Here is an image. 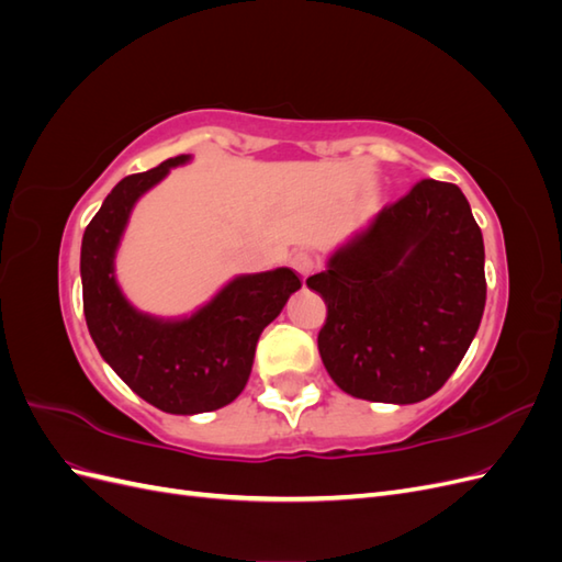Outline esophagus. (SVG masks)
Instances as JSON below:
<instances>
[{
    "instance_id": "34e87169",
    "label": "esophagus",
    "mask_w": 562,
    "mask_h": 562,
    "mask_svg": "<svg viewBox=\"0 0 562 562\" xmlns=\"http://www.w3.org/2000/svg\"><path fill=\"white\" fill-rule=\"evenodd\" d=\"M291 267L297 271V274L302 277V279H307L312 271L316 269V262H314V258L310 252H304V250H300V252H295L293 258H291Z\"/></svg>"
}]
</instances>
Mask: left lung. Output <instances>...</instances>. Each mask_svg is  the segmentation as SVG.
<instances>
[{
    "mask_svg": "<svg viewBox=\"0 0 562 562\" xmlns=\"http://www.w3.org/2000/svg\"><path fill=\"white\" fill-rule=\"evenodd\" d=\"M328 307L318 353L347 394L419 403L448 382L485 310V248L457 184L419 180L307 279Z\"/></svg>",
    "mask_w": 562,
    "mask_h": 562,
    "instance_id": "obj_1",
    "label": "left lung"
}]
</instances>
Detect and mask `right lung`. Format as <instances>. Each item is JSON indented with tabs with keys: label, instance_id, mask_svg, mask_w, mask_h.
Listing matches in <instances>:
<instances>
[{
	"label": "right lung",
	"instance_id": "1",
	"mask_svg": "<svg viewBox=\"0 0 562 562\" xmlns=\"http://www.w3.org/2000/svg\"><path fill=\"white\" fill-rule=\"evenodd\" d=\"M190 155L124 178L81 239L83 316L105 363L135 394L171 415L211 413L241 394L262 330L302 283L293 269L239 274L190 316L164 318L133 307L114 258L138 199Z\"/></svg>",
	"mask_w": 562,
	"mask_h": 562
}]
</instances>
